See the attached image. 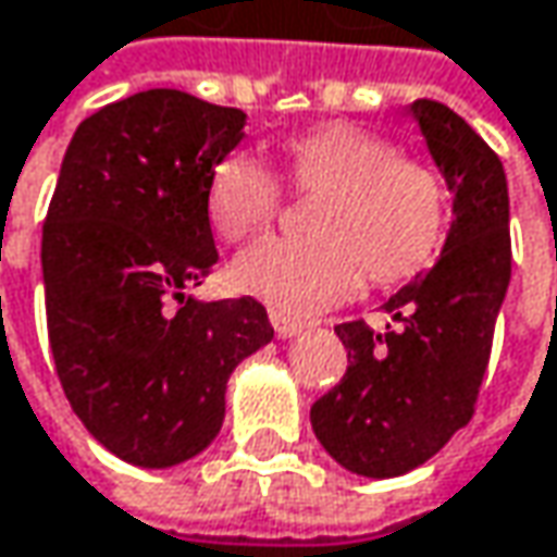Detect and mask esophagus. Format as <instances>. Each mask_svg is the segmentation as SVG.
Returning <instances> with one entry per match:
<instances>
[{"mask_svg":"<svg viewBox=\"0 0 557 557\" xmlns=\"http://www.w3.org/2000/svg\"><path fill=\"white\" fill-rule=\"evenodd\" d=\"M271 324H274L277 337H299L306 331V321H299V318H293V314L280 309H271Z\"/></svg>","mask_w":557,"mask_h":557,"instance_id":"1","label":"esophagus"}]
</instances>
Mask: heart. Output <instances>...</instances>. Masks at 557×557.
Instances as JSON below:
<instances>
[{
	"label": "heart",
	"instance_id": "obj_1",
	"mask_svg": "<svg viewBox=\"0 0 557 557\" xmlns=\"http://www.w3.org/2000/svg\"><path fill=\"white\" fill-rule=\"evenodd\" d=\"M283 180L314 198L306 216L314 236L264 239L243 251L233 280L274 309L321 311L344 302L362 277L391 286L432 264L447 233L450 195L425 157L397 153L394 141L356 122H324L283 145ZM280 176L255 153L233 150L213 163L208 216L243 243L283 211Z\"/></svg>",
	"mask_w": 557,
	"mask_h": 557
}]
</instances>
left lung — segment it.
I'll return each mask as SVG.
<instances>
[{
	"mask_svg": "<svg viewBox=\"0 0 557 557\" xmlns=\"http://www.w3.org/2000/svg\"><path fill=\"white\" fill-rule=\"evenodd\" d=\"M412 115L454 191L444 255L384 302L397 327H334L349 369L311 407L324 450L372 479L422 467L473 419L510 280V205L498 153L438 100H416Z\"/></svg>",
	"mask_w": 557,
	"mask_h": 557,
	"instance_id": "obj_1",
	"label": "left lung"
}]
</instances>
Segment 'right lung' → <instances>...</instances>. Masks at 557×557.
Masks as SVG:
<instances>
[{
	"label": "right lung",
	"instance_id": "1",
	"mask_svg": "<svg viewBox=\"0 0 557 557\" xmlns=\"http://www.w3.org/2000/svg\"><path fill=\"white\" fill-rule=\"evenodd\" d=\"M246 113L141 90L87 115L44 220L55 375L87 432L125 463L163 470L223 425L233 369L271 344L258 299L185 296L216 261L208 180Z\"/></svg>",
	"mask_w": 557,
	"mask_h": 557
}]
</instances>
